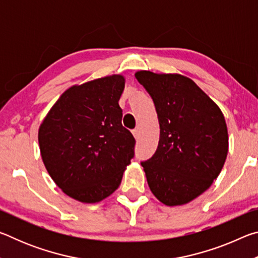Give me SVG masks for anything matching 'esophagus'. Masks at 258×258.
Returning <instances> with one entry per match:
<instances>
[{
    "mask_svg": "<svg viewBox=\"0 0 258 258\" xmlns=\"http://www.w3.org/2000/svg\"><path fill=\"white\" fill-rule=\"evenodd\" d=\"M132 133H133V135H134V138H135V139H138V138H139V130H138V128H134V130L132 131Z\"/></svg>",
    "mask_w": 258,
    "mask_h": 258,
    "instance_id": "obj_1",
    "label": "esophagus"
}]
</instances>
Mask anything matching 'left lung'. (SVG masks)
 <instances>
[{
    "label": "left lung",
    "instance_id": "obj_1",
    "mask_svg": "<svg viewBox=\"0 0 258 258\" xmlns=\"http://www.w3.org/2000/svg\"><path fill=\"white\" fill-rule=\"evenodd\" d=\"M135 77L154 101L160 127L156 152L141 161L148 184L167 206L190 203L212 185L225 163L223 113L185 76L141 71Z\"/></svg>",
    "mask_w": 258,
    "mask_h": 258
}]
</instances>
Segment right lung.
<instances>
[{
	"mask_svg": "<svg viewBox=\"0 0 258 258\" xmlns=\"http://www.w3.org/2000/svg\"><path fill=\"white\" fill-rule=\"evenodd\" d=\"M125 80L112 75L61 94L38 130L43 163L64 194L98 203L119 186L135 139L121 125Z\"/></svg>",
	"mask_w": 258,
	"mask_h": 258,
	"instance_id": "obj_1",
	"label": "right lung"
}]
</instances>
